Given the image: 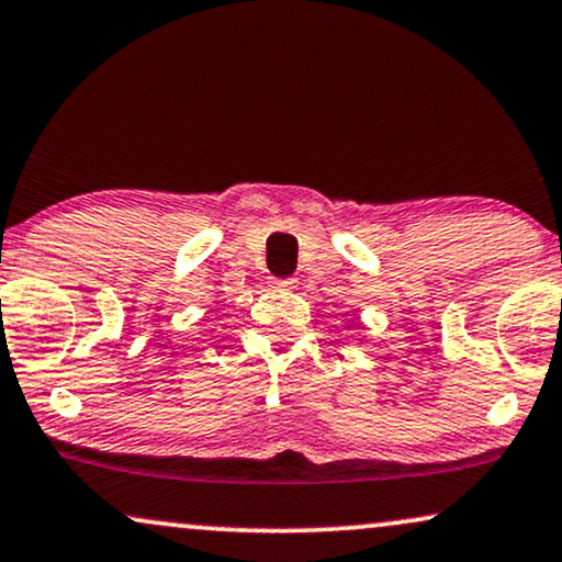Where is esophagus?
<instances>
[{"label": "esophagus", "instance_id": "esophagus-1", "mask_svg": "<svg viewBox=\"0 0 562 562\" xmlns=\"http://www.w3.org/2000/svg\"><path fill=\"white\" fill-rule=\"evenodd\" d=\"M295 277H285V280H274V288L280 290H295Z\"/></svg>", "mask_w": 562, "mask_h": 562}]
</instances>
